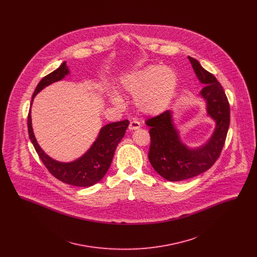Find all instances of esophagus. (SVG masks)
<instances>
[{"label":"esophagus","instance_id":"obj_1","mask_svg":"<svg viewBox=\"0 0 257 257\" xmlns=\"http://www.w3.org/2000/svg\"><path fill=\"white\" fill-rule=\"evenodd\" d=\"M140 127H141V123L139 122L137 119H133L130 121V124H129L130 130H136V129H139Z\"/></svg>","mask_w":257,"mask_h":257}]
</instances>
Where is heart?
Listing matches in <instances>:
<instances>
[{
	"mask_svg": "<svg viewBox=\"0 0 257 257\" xmlns=\"http://www.w3.org/2000/svg\"><path fill=\"white\" fill-rule=\"evenodd\" d=\"M178 77L174 70L158 65L127 74L120 81V90L125 96L135 98L137 109L147 114H158L165 110L174 96ZM114 104L120 98L111 96Z\"/></svg>",
	"mask_w": 257,
	"mask_h": 257,
	"instance_id": "1",
	"label": "heart"
}]
</instances>
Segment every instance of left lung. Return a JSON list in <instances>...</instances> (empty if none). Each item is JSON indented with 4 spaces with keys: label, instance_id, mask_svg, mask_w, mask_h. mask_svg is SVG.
I'll list each match as a JSON object with an SVG mask.
<instances>
[{
    "label": "left lung",
    "instance_id": "left-lung-1",
    "mask_svg": "<svg viewBox=\"0 0 257 257\" xmlns=\"http://www.w3.org/2000/svg\"><path fill=\"white\" fill-rule=\"evenodd\" d=\"M198 80L205 86L201 95L207 102V113L216 128L211 139L201 147L189 148L183 145L166 110L147 119L150 127L148 159L153 169L169 181H182L209 170L220 157L230 123V108L222 86L213 74L205 70L196 59L189 57Z\"/></svg>",
    "mask_w": 257,
    "mask_h": 257
}]
</instances>
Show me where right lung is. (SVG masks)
Segmentation results:
<instances>
[{"label":"right lung","mask_w":257,"mask_h":257,"mask_svg":"<svg viewBox=\"0 0 257 257\" xmlns=\"http://www.w3.org/2000/svg\"><path fill=\"white\" fill-rule=\"evenodd\" d=\"M68 73L69 70L64 61L58 69L42 78L35 89L31 105L35 96L41 89L60 81ZM128 125V119L105 125L100 130L96 141L84 156L71 163H61L50 158L38 146L33 132L31 110L28 114V132L30 140L46 169L61 182L78 187L92 186L104 177L110 168L115 148L122 140Z\"/></svg>","instance_id":"add662e5"}]
</instances>
